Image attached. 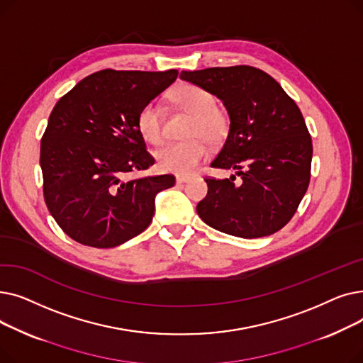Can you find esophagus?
Masks as SVG:
<instances>
[{
	"instance_id": "obj_1",
	"label": "esophagus",
	"mask_w": 363,
	"mask_h": 363,
	"mask_svg": "<svg viewBox=\"0 0 363 363\" xmlns=\"http://www.w3.org/2000/svg\"><path fill=\"white\" fill-rule=\"evenodd\" d=\"M189 179H191V178H189V177H182V175H178V177H177V182H178V184H184V182H188Z\"/></svg>"
}]
</instances>
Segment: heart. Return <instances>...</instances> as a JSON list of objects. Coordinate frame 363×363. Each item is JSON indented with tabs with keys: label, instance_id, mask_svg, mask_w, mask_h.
<instances>
[{
	"label": "heart",
	"instance_id": "b5f03b06",
	"mask_svg": "<svg viewBox=\"0 0 363 363\" xmlns=\"http://www.w3.org/2000/svg\"><path fill=\"white\" fill-rule=\"evenodd\" d=\"M181 108L193 114L186 137L191 138L184 143H169L156 151V162L160 170L167 174L189 175L200 166L207 156V145L218 144L230 130V118L216 106L213 94L196 86L182 85L172 94ZM137 126L141 137L150 144L163 141V113L156 100L145 103L137 116Z\"/></svg>",
	"mask_w": 363,
	"mask_h": 363
}]
</instances>
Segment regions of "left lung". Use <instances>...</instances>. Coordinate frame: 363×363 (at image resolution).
Segmentation results:
<instances>
[{
	"mask_svg": "<svg viewBox=\"0 0 363 363\" xmlns=\"http://www.w3.org/2000/svg\"><path fill=\"white\" fill-rule=\"evenodd\" d=\"M181 79L216 95L231 122L211 166L235 175L204 179L208 189L197 204L199 216L241 238L279 231L311 181L312 138L300 108L272 76L252 66L182 70Z\"/></svg>",
	"mask_w": 363,
	"mask_h": 363,
	"instance_id": "1",
	"label": "left lung"
}]
</instances>
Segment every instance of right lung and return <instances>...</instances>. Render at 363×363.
Wrapping results in <instances>:
<instances>
[{
    "label": "right lung",
    "mask_w": 363,
    "mask_h": 363,
    "mask_svg": "<svg viewBox=\"0 0 363 363\" xmlns=\"http://www.w3.org/2000/svg\"><path fill=\"white\" fill-rule=\"evenodd\" d=\"M177 76L175 69H106L86 76L54 106L41 140L44 199L72 240L111 249L147 230L157 193L174 186L175 177L123 178L155 163L137 116Z\"/></svg>",
    "instance_id": "add662e5"
}]
</instances>
